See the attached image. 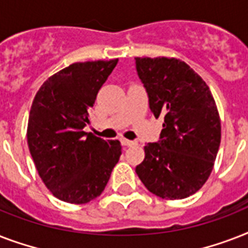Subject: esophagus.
<instances>
[{
    "mask_svg": "<svg viewBox=\"0 0 248 248\" xmlns=\"http://www.w3.org/2000/svg\"><path fill=\"white\" fill-rule=\"evenodd\" d=\"M121 143L124 147H132V145H136V141H132V140H127V139H122L121 140Z\"/></svg>",
    "mask_w": 248,
    "mask_h": 248,
    "instance_id": "34e87169",
    "label": "esophagus"
}]
</instances>
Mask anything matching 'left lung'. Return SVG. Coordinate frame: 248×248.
<instances>
[{"label": "left lung", "mask_w": 248, "mask_h": 248, "mask_svg": "<svg viewBox=\"0 0 248 248\" xmlns=\"http://www.w3.org/2000/svg\"><path fill=\"white\" fill-rule=\"evenodd\" d=\"M149 108L163 117L158 143L144 147L136 173L145 188L163 200L198 192L215 165L221 124L215 99L202 77L176 58H135Z\"/></svg>", "instance_id": "8db88e82"}]
</instances>
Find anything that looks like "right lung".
<instances>
[{"label":"right lung","instance_id":"add662e5","mask_svg":"<svg viewBox=\"0 0 248 248\" xmlns=\"http://www.w3.org/2000/svg\"><path fill=\"white\" fill-rule=\"evenodd\" d=\"M118 59L73 63L48 77L33 99L27 139L38 175L54 196L83 204L104 190L122 147L85 132L89 109Z\"/></svg>","mask_w":248,"mask_h":248}]
</instances>
